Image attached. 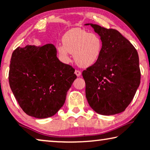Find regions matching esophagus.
Masks as SVG:
<instances>
[{"label":"esophagus","mask_w":150,"mask_h":150,"mask_svg":"<svg viewBox=\"0 0 150 150\" xmlns=\"http://www.w3.org/2000/svg\"><path fill=\"white\" fill-rule=\"evenodd\" d=\"M75 74L78 77H79L80 76V75H81V71H79V70H76L75 71Z\"/></svg>","instance_id":"1"}]
</instances>
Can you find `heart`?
<instances>
[{
    "label": "heart",
    "mask_w": 150,
    "mask_h": 150,
    "mask_svg": "<svg viewBox=\"0 0 150 150\" xmlns=\"http://www.w3.org/2000/svg\"><path fill=\"white\" fill-rule=\"evenodd\" d=\"M63 45L57 47L62 59L70 61V53L78 66L88 68L98 62L103 49V42L100 36L85 30L75 28L69 30L62 38Z\"/></svg>",
    "instance_id": "1"
}]
</instances>
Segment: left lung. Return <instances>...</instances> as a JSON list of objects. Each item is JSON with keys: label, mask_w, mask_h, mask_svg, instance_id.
<instances>
[{"label": "left lung", "mask_w": 150, "mask_h": 150, "mask_svg": "<svg viewBox=\"0 0 150 150\" xmlns=\"http://www.w3.org/2000/svg\"><path fill=\"white\" fill-rule=\"evenodd\" d=\"M88 25L100 36L103 49L98 62L82 71L86 99L99 114H119L131 103L139 86L137 51L118 30Z\"/></svg>", "instance_id": "left-lung-1"}]
</instances>
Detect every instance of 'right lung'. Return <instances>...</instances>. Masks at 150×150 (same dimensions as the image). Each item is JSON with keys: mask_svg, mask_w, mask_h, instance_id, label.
Segmentation results:
<instances>
[{"mask_svg": "<svg viewBox=\"0 0 150 150\" xmlns=\"http://www.w3.org/2000/svg\"><path fill=\"white\" fill-rule=\"evenodd\" d=\"M74 71L59 60L54 45H28L13 52L8 82L25 114L46 118L64 105L67 92L76 79Z\"/></svg>", "mask_w": 150, "mask_h": 150, "instance_id": "add662e5", "label": "right lung"}]
</instances>
